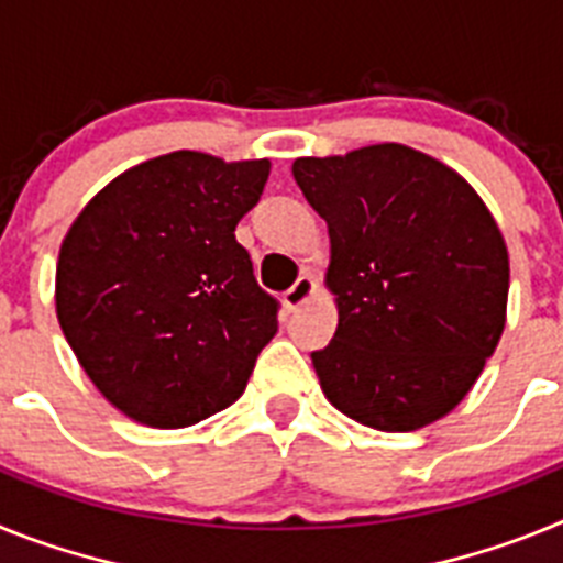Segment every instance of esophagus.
Wrapping results in <instances>:
<instances>
[{
    "mask_svg": "<svg viewBox=\"0 0 563 563\" xmlns=\"http://www.w3.org/2000/svg\"><path fill=\"white\" fill-rule=\"evenodd\" d=\"M312 292H316V282H312V276H298L296 285L290 287V290L285 292V305L287 310H298L301 305H307L312 298Z\"/></svg>",
    "mask_w": 563,
    "mask_h": 563,
    "instance_id": "34e87169",
    "label": "esophagus"
}]
</instances>
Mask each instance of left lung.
Returning a JSON list of instances; mask_svg holds the SVG:
<instances>
[{
  "instance_id": "left-lung-1",
  "label": "left lung",
  "mask_w": 563,
  "mask_h": 563,
  "mask_svg": "<svg viewBox=\"0 0 563 563\" xmlns=\"http://www.w3.org/2000/svg\"><path fill=\"white\" fill-rule=\"evenodd\" d=\"M327 222L338 327L312 352L341 415L377 431L426 429L471 391L507 321L510 258L474 186L420 148L375 143L296 157Z\"/></svg>"
}]
</instances>
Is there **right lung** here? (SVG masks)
Masks as SVG:
<instances>
[{
    "label": "right lung",
    "mask_w": 563,
    "mask_h": 563,
    "mask_svg": "<svg viewBox=\"0 0 563 563\" xmlns=\"http://www.w3.org/2000/svg\"><path fill=\"white\" fill-rule=\"evenodd\" d=\"M271 161L168 152L118 174L58 251L56 316L96 389L129 420L186 429L242 397L278 305L239 220Z\"/></svg>",
    "instance_id": "1"
}]
</instances>
